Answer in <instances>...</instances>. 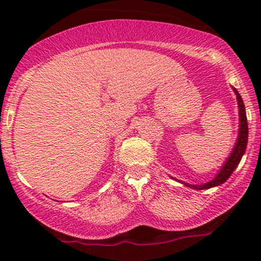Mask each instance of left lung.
<instances>
[{
  "label": "left lung",
  "instance_id": "obj_1",
  "mask_svg": "<svg viewBox=\"0 0 261 261\" xmlns=\"http://www.w3.org/2000/svg\"><path fill=\"white\" fill-rule=\"evenodd\" d=\"M233 92H234L236 97H237V104H238V115H239V128H238V136H237L234 147H233L232 151L227 160L224 161V163L222 164L220 170L211 180L207 182H203V184H189V182L181 181L179 179L173 178L174 180L181 182L182 185L185 187L194 189V190H205V189H210V188H215V187H220L221 184H223L227 179L229 178L230 174L233 173L237 167H238L239 162H241L242 157H243L245 153V149H247V145H248V121H247V114H245V107L243 103V99H242L241 94H239L238 91L232 87Z\"/></svg>",
  "mask_w": 261,
  "mask_h": 261
}]
</instances>
